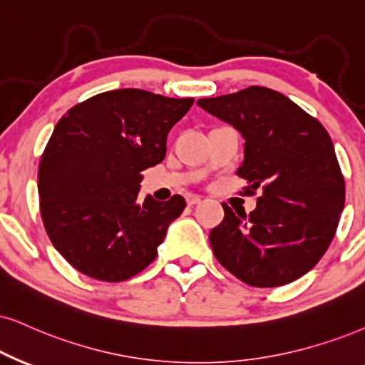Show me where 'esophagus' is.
<instances>
[{"label":"esophagus","mask_w":365,"mask_h":365,"mask_svg":"<svg viewBox=\"0 0 365 365\" xmlns=\"http://www.w3.org/2000/svg\"><path fill=\"white\" fill-rule=\"evenodd\" d=\"M202 202V197L200 195H193V193H188L187 195V204L188 205H197Z\"/></svg>","instance_id":"34e87169"}]
</instances>
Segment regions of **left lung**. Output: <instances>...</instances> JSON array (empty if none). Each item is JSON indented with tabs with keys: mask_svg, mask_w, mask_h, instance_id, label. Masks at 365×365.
I'll list each match as a JSON object with an SVG mask.
<instances>
[{
	"mask_svg": "<svg viewBox=\"0 0 365 365\" xmlns=\"http://www.w3.org/2000/svg\"><path fill=\"white\" fill-rule=\"evenodd\" d=\"M197 104L232 124L244 140L237 175L256 210L234 214L210 230V247L249 286L274 288L302 278L329 249L345 204L334 143L317 118L273 89L251 86Z\"/></svg>",
	"mask_w": 365,
	"mask_h": 365,
	"instance_id": "obj_1",
	"label": "left lung"
}]
</instances>
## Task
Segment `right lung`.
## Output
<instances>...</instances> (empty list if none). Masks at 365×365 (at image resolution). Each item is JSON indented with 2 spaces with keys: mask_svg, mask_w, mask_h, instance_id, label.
<instances>
[{
  "mask_svg": "<svg viewBox=\"0 0 365 365\" xmlns=\"http://www.w3.org/2000/svg\"><path fill=\"white\" fill-rule=\"evenodd\" d=\"M192 104L116 89L60 118L40 160V215L53 247L79 273L119 283L155 261L185 198L138 204L141 172L163 161L170 129Z\"/></svg>",
  "mask_w": 365,
  "mask_h": 365,
  "instance_id": "right-lung-1",
  "label": "right lung"
}]
</instances>
